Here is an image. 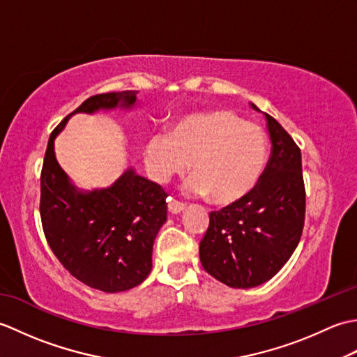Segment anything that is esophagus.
I'll return each instance as SVG.
<instances>
[{
    "label": "esophagus",
    "mask_w": 357,
    "mask_h": 357,
    "mask_svg": "<svg viewBox=\"0 0 357 357\" xmlns=\"http://www.w3.org/2000/svg\"><path fill=\"white\" fill-rule=\"evenodd\" d=\"M185 208V204L183 201H178L174 199L173 196H170L169 198V211L170 213H181Z\"/></svg>",
    "instance_id": "esophagus-1"
}]
</instances>
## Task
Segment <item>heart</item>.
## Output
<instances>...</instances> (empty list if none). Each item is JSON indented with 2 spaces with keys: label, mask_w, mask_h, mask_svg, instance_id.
<instances>
[{
  "label": "heart",
  "mask_w": 357,
  "mask_h": 357,
  "mask_svg": "<svg viewBox=\"0 0 357 357\" xmlns=\"http://www.w3.org/2000/svg\"><path fill=\"white\" fill-rule=\"evenodd\" d=\"M267 158L262 128L230 110H210L183 118L169 133L151 136L146 161L151 176L167 181L183 174L192 161L193 193L215 204L236 202L252 190Z\"/></svg>",
  "instance_id": "b5f03b06"
}]
</instances>
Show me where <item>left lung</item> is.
<instances>
[{
    "label": "left lung",
    "instance_id": "8db88e82",
    "mask_svg": "<svg viewBox=\"0 0 357 357\" xmlns=\"http://www.w3.org/2000/svg\"><path fill=\"white\" fill-rule=\"evenodd\" d=\"M264 116L271 141L267 167L244 198L211 211L199 244L204 270L233 288L275 276L298 247L305 222L301 149L275 118Z\"/></svg>",
    "mask_w": 357,
    "mask_h": 357
}]
</instances>
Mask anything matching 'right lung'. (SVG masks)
<instances>
[{
    "instance_id": "right-lung-1",
    "label": "right lung",
    "mask_w": 357,
    "mask_h": 357,
    "mask_svg": "<svg viewBox=\"0 0 357 357\" xmlns=\"http://www.w3.org/2000/svg\"><path fill=\"white\" fill-rule=\"evenodd\" d=\"M135 101V90L100 93L70 115L118 104L130 107ZM70 115L53 128L44 155L40 198L44 236L63 267L82 284L105 293L130 290L151 270L153 242L167 219L169 195L133 170L105 190H75L53 151V139Z\"/></svg>"
}]
</instances>
